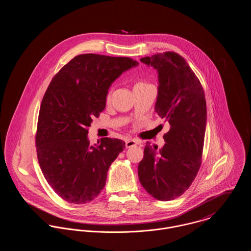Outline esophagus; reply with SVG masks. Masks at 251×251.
I'll return each instance as SVG.
<instances>
[{
    "instance_id": "1",
    "label": "esophagus",
    "mask_w": 251,
    "mask_h": 251,
    "mask_svg": "<svg viewBox=\"0 0 251 251\" xmlns=\"http://www.w3.org/2000/svg\"><path fill=\"white\" fill-rule=\"evenodd\" d=\"M138 143H139L138 140L132 139V138H128V139L126 140V148H131V147H133V146L138 145Z\"/></svg>"
}]
</instances>
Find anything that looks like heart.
<instances>
[{
	"mask_svg": "<svg viewBox=\"0 0 251 251\" xmlns=\"http://www.w3.org/2000/svg\"><path fill=\"white\" fill-rule=\"evenodd\" d=\"M138 84H146V83H143V82H139V83H137L136 85H138ZM109 98V97H107V99Z\"/></svg>",
	"mask_w": 251,
	"mask_h": 251,
	"instance_id": "obj_1",
	"label": "heart"
}]
</instances>
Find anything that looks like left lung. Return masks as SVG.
<instances>
[{
	"label": "left lung",
	"mask_w": 251,
	"mask_h": 251,
	"mask_svg": "<svg viewBox=\"0 0 251 251\" xmlns=\"http://www.w3.org/2000/svg\"><path fill=\"white\" fill-rule=\"evenodd\" d=\"M158 73L154 106L170 129L165 144L157 150L146 143L138 177L146 191L160 201L180 196L195 179L202 161L207 123L203 87L186 61L175 52H165L140 60Z\"/></svg>",
	"instance_id": "8db88e82"
}]
</instances>
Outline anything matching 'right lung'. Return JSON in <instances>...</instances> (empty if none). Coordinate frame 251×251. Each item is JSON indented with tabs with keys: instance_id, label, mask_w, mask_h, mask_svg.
Returning <instances> with one entry per match:
<instances>
[{
	"instance_id": "add662e5",
	"label": "right lung",
	"mask_w": 251,
	"mask_h": 251,
	"mask_svg": "<svg viewBox=\"0 0 251 251\" xmlns=\"http://www.w3.org/2000/svg\"><path fill=\"white\" fill-rule=\"evenodd\" d=\"M137 66L126 57L82 54L50 82L38 114L36 152L44 178L65 201L85 204L103 189L108 169L126 143L105 137L92 146L88 127L104 110L111 84Z\"/></svg>"
}]
</instances>
